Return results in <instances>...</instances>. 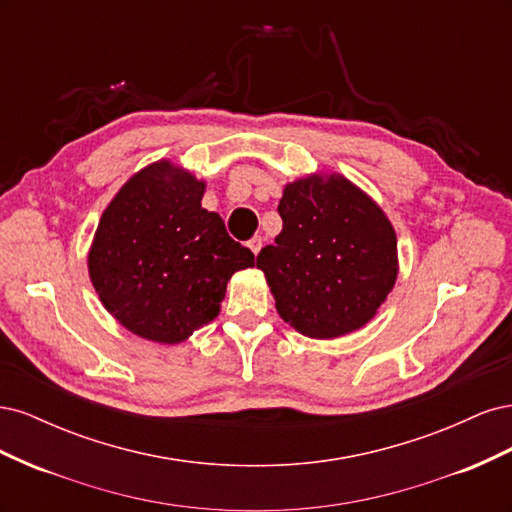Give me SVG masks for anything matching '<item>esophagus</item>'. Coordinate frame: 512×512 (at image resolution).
Listing matches in <instances>:
<instances>
[{"mask_svg":"<svg viewBox=\"0 0 512 512\" xmlns=\"http://www.w3.org/2000/svg\"><path fill=\"white\" fill-rule=\"evenodd\" d=\"M247 247H250V250L254 252V254H258L260 252V247H262V237H252L250 241H247Z\"/></svg>","mask_w":512,"mask_h":512,"instance_id":"1","label":"esophagus"}]
</instances>
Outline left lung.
<instances>
[{
	"instance_id": "8db88e82",
	"label": "left lung",
	"mask_w": 512,
	"mask_h": 512,
	"mask_svg": "<svg viewBox=\"0 0 512 512\" xmlns=\"http://www.w3.org/2000/svg\"><path fill=\"white\" fill-rule=\"evenodd\" d=\"M277 213L284 228L256 258L277 312L316 339L361 329L397 277V237L386 215L339 175L286 185Z\"/></svg>"
}]
</instances>
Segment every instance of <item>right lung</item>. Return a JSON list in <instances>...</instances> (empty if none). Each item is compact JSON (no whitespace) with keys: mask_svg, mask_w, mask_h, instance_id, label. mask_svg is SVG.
<instances>
[{"mask_svg":"<svg viewBox=\"0 0 512 512\" xmlns=\"http://www.w3.org/2000/svg\"><path fill=\"white\" fill-rule=\"evenodd\" d=\"M205 183L156 162L134 175L102 213L89 252L100 301L123 327L177 344L220 314L235 271L254 254L203 209Z\"/></svg>","mask_w":512,"mask_h":512,"instance_id":"right-lung-1","label":"right lung"}]
</instances>
